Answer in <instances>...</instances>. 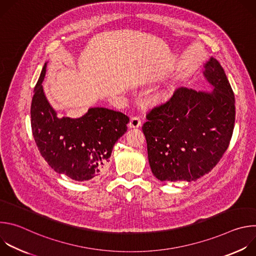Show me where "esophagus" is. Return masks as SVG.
Wrapping results in <instances>:
<instances>
[{
	"instance_id": "34e87169",
	"label": "esophagus",
	"mask_w": 256,
	"mask_h": 256,
	"mask_svg": "<svg viewBox=\"0 0 256 256\" xmlns=\"http://www.w3.org/2000/svg\"><path fill=\"white\" fill-rule=\"evenodd\" d=\"M140 126H142V122H140V118H138V116H134V118H132L130 120V124H128V126H130V128H140Z\"/></svg>"
}]
</instances>
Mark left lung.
<instances>
[{
  "instance_id": "obj_1",
  "label": "left lung",
  "mask_w": 256,
  "mask_h": 256,
  "mask_svg": "<svg viewBox=\"0 0 256 256\" xmlns=\"http://www.w3.org/2000/svg\"><path fill=\"white\" fill-rule=\"evenodd\" d=\"M204 66L212 90L176 89L147 114L142 128L152 173L160 181H196L218 164L229 146L234 93L216 58L210 56Z\"/></svg>"
}]
</instances>
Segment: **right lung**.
I'll list each match as a JSON object with an SVG mask.
<instances>
[{"instance_id": "right-lung-1", "label": "right lung", "mask_w": 256, "mask_h": 256, "mask_svg": "<svg viewBox=\"0 0 256 256\" xmlns=\"http://www.w3.org/2000/svg\"><path fill=\"white\" fill-rule=\"evenodd\" d=\"M46 66L48 62L34 88L30 109L35 142L56 173L75 181H95L107 171L114 146L126 134L130 118L104 107H91L77 118L58 116L42 86Z\"/></svg>"}]
</instances>
